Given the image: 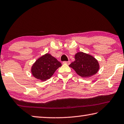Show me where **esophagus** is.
Masks as SVG:
<instances>
[{
	"instance_id": "34e87169",
	"label": "esophagus",
	"mask_w": 124,
	"mask_h": 124,
	"mask_svg": "<svg viewBox=\"0 0 124 124\" xmlns=\"http://www.w3.org/2000/svg\"><path fill=\"white\" fill-rule=\"evenodd\" d=\"M64 64H70V61H63V62Z\"/></svg>"
}]
</instances>
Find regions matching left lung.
Segmentation results:
<instances>
[{"label":"left lung","instance_id":"1","mask_svg":"<svg viewBox=\"0 0 124 124\" xmlns=\"http://www.w3.org/2000/svg\"><path fill=\"white\" fill-rule=\"evenodd\" d=\"M74 58L75 61L69 66L82 77H89L97 73L99 70L98 61L89 54L82 52H78Z\"/></svg>","mask_w":124,"mask_h":124}]
</instances>
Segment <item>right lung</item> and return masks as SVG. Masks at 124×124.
I'll list each match as a JSON object with an SVG mask.
<instances>
[{
    "instance_id": "right-lung-1",
    "label": "right lung",
    "mask_w": 124,
    "mask_h": 124,
    "mask_svg": "<svg viewBox=\"0 0 124 124\" xmlns=\"http://www.w3.org/2000/svg\"><path fill=\"white\" fill-rule=\"evenodd\" d=\"M62 64L50 54H47L39 58L31 69L32 75L37 79L46 80L51 77Z\"/></svg>"
}]
</instances>
